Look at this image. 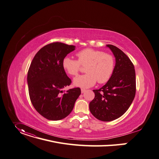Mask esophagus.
<instances>
[{"label":"esophagus","instance_id":"esophagus-1","mask_svg":"<svg viewBox=\"0 0 159 159\" xmlns=\"http://www.w3.org/2000/svg\"><path fill=\"white\" fill-rule=\"evenodd\" d=\"M84 92H85V89H81V93H84Z\"/></svg>","mask_w":159,"mask_h":159}]
</instances>
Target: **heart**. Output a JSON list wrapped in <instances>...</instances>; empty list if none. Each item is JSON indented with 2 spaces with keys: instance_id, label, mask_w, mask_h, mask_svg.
<instances>
[{
  "instance_id": "b5f03b06",
  "label": "heart",
  "mask_w": 159,
  "mask_h": 159,
  "mask_svg": "<svg viewBox=\"0 0 159 159\" xmlns=\"http://www.w3.org/2000/svg\"><path fill=\"white\" fill-rule=\"evenodd\" d=\"M78 60L65 57L62 66L68 74L75 76L78 74L80 65L85 66L87 74L79 75L74 80L75 86L82 88H88L97 82L103 84L111 78L115 68L114 57L102 51L91 48L85 49L77 53Z\"/></svg>"
}]
</instances>
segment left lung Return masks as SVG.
Here are the masks:
<instances>
[{
    "label": "left lung",
    "instance_id": "8db88e82",
    "mask_svg": "<svg viewBox=\"0 0 159 159\" xmlns=\"http://www.w3.org/2000/svg\"><path fill=\"white\" fill-rule=\"evenodd\" d=\"M115 57L113 73L102 88L93 90L95 96L89 103L91 113L98 120L117 119L128 110L136 94L134 66L128 56L116 46L108 44Z\"/></svg>",
    "mask_w": 159,
    "mask_h": 159
}]
</instances>
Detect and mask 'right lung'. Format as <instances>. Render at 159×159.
I'll use <instances>...</instances> for the list:
<instances>
[{
    "label": "right lung",
    "mask_w": 159,
    "mask_h": 159,
    "mask_svg": "<svg viewBox=\"0 0 159 159\" xmlns=\"http://www.w3.org/2000/svg\"><path fill=\"white\" fill-rule=\"evenodd\" d=\"M75 46L53 42L35 54L28 71L27 82L31 102L44 118L61 120L71 113L81 93L76 88L65 91L71 80L62 66V61Z\"/></svg>",
    "instance_id": "add662e5"
}]
</instances>
